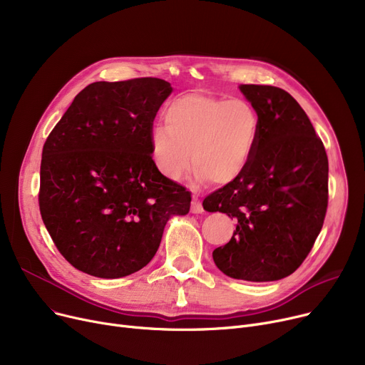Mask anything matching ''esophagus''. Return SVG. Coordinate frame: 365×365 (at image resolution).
Here are the masks:
<instances>
[{
    "mask_svg": "<svg viewBox=\"0 0 365 365\" xmlns=\"http://www.w3.org/2000/svg\"><path fill=\"white\" fill-rule=\"evenodd\" d=\"M190 212H192L194 215H201V213L204 212L201 201H200L198 197H195V195L192 197V204H190Z\"/></svg>",
    "mask_w": 365,
    "mask_h": 365,
    "instance_id": "1",
    "label": "esophagus"
}]
</instances>
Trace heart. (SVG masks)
Listing matches in <instances>:
<instances>
[{
    "label": "heart",
    "instance_id": "b5f03b06",
    "mask_svg": "<svg viewBox=\"0 0 365 365\" xmlns=\"http://www.w3.org/2000/svg\"><path fill=\"white\" fill-rule=\"evenodd\" d=\"M164 123L150 131V153L158 171L173 182L183 179L192 160L197 182H234L250 164L260 130L250 103L204 91L173 99L164 109Z\"/></svg>",
    "mask_w": 365,
    "mask_h": 365
}]
</instances>
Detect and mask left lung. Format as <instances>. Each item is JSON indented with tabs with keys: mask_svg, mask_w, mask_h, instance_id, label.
<instances>
[{
	"mask_svg": "<svg viewBox=\"0 0 365 365\" xmlns=\"http://www.w3.org/2000/svg\"><path fill=\"white\" fill-rule=\"evenodd\" d=\"M260 130L253 158L234 182L210 194L204 210L234 217L237 229L213 260L231 278L264 282L289 277L321 232L329 204V160L308 115L292 94L241 84Z\"/></svg>",
	"mask_w": 365,
	"mask_h": 365,
	"instance_id": "left-lung-1",
	"label": "left lung"
}]
</instances>
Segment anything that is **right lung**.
<instances>
[{
    "label": "right lung",
    "mask_w": 365,
    "mask_h": 365,
    "mask_svg": "<svg viewBox=\"0 0 365 365\" xmlns=\"http://www.w3.org/2000/svg\"><path fill=\"white\" fill-rule=\"evenodd\" d=\"M160 78L98 81L75 96L43 148L40 212L61 255L88 275L115 279L155 256L190 192L150 157V131L171 94Z\"/></svg>",
    "instance_id": "right-lung-1"
}]
</instances>
